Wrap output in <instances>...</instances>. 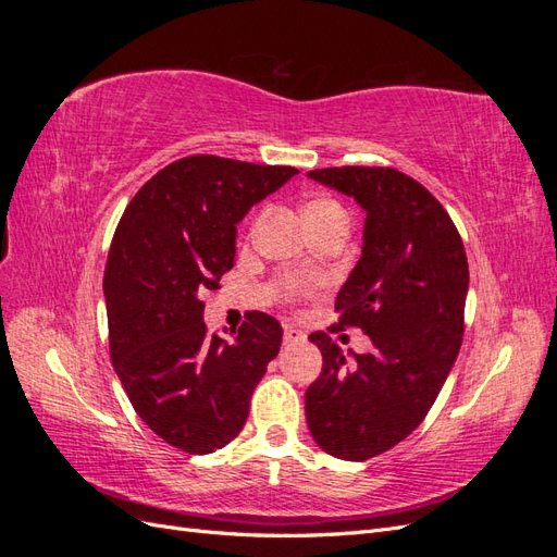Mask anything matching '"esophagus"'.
<instances>
[{
  "label": "esophagus",
  "instance_id": "obj_1",
  "mask_svg": "<svg viewBox=\"0 0 557 557\" xmlns=\"http://www.w3.org/2000/svg\"><path fill=\"white\" fill-rule=\"evenodd\" d=\"M307 339V334L305 332H299L297 327H290V325H285V330H283V344L285 346H293V344H301Z\"/></svg>",
  "mask_w": 557,
  "mask_h": 557
}]
</instances>
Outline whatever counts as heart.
<instances>
[{"mask_svg": "<svg viewBox=\"0 0 557 557\" xmlns=\"http://www.w3.org/2000/svg\"><path fill=\"white\" fill-rule=\"evenodd\" d=\"M320 209H336V205H334L332 199H315V201H311V205L307 207V213L320 211ZM285 285H288V290H293V293L297 290V281H288Z\"/></svg>", "mask_w": 557, "mask_h": 557, "instance_id": "heart-1", "label": "heart"}]
</instances>
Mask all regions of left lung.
I'll return each mask as SVG.
<instances>
[{
    "label": "left lung",
    "instance_id": "8db88e82",
    "mask_svg": "<svg viewBox=\"0 0 557 557\" xmlns=\"http://www.w3.org/2000/svg\"><path fill=\"white\" fill-rule=\"evenodd\" d=\"M309 178L364 209L362 256L336 295L339 327H360L372 350L344 358L325 332L309 339L323 372L307 391L315 444L362 462L423 423L458 358L469 267L446 209L393 166H327Z\"/></svg>",
    "mask_w": 557,
    "mask_h": 557
}]
</instances>
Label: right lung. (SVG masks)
Listing matches in <instances>:
<instances>
[{"mask_svg": "<svg viewBox=\"0 0 557 557\" xmlns=\"http://www.w3.org/2000/svg\"><path fill=\"white\" fill-rule=\"evenodd\" d=\"M295 166L190 156L132 197L104 269L109 350L134 411L160 440L193 455L230 444L278 356L281 323L248 311L232 339L209 334L201 295L234 267L237 223Z\"/></svg>", "mask_w": 557, "mask_h": 557, "instance_id": "right-lung-1", "label": "right lung"}]
</instances>
